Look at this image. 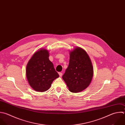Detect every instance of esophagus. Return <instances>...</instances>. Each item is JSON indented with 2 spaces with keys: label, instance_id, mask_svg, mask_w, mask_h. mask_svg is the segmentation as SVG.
Listing matches in <instances>:
<instances>
[{
  "label": "esophagus",
  "instance_id": "34e87169",
  "mask_svg": "<svg viewBox=\"0 0 125 125\" xmlns=\"http://www.w3.org/2000/svg\"><path fill=\"white\" fill-rule=\"evenodd\" d=\"M59 74L60 77H62V72H59Z\"/></svg>",
  "mask_w": 125,
  "mask_h": 125
}]
</instances>
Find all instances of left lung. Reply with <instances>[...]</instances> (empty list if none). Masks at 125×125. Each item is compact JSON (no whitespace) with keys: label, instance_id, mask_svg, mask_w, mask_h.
<instances>
[{"label":"left lung","instance_id":"1","mask_svg":"<svg viewBox=\"0 0 125 125\" xmlns=\"http://www.w3.org/2000/svg\"><path fill=\"white\" fill-rule=\"evenodd\" d=\"M93 75V66L88 55L81 48H76L70 53L69 65L62 77L69 91L78 93L86 88Z\"/></svg>","mask_w":125,"mask_h":125}]
</instances>
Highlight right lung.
Here are the masks:
<instances>
[{"label":"right lung","mask_w":125,"mask_h":125,"mask_svg":"<svg viewBox=\"0 0 125 125\" xmlns=\"http://www.w3.org/2000/svg\"><path fill=\"white\" fill-rule=\"evenodd\" d=\"M49 56L47 50L41 49L33 55L27 63V79L31 87L37 91H46L53 81L59 77Z\"/></svg>","instance_id":"obj_1"}]
</instances>
